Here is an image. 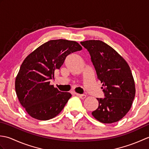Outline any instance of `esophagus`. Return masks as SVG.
I'll use <instances>...</instances> for the list:
<instances>
[{
	"label": "esophagus",
	"mask_w": 149,
	"mask_h": 149,
	"mask_svg": "<svg viewBox=\"0 0 149 149\" xmlns=\"http://www.w3.org/2000/svg\"><path fill=\"white\" fill-rule=\"evenodd\" d=\"M75 95H76L77 96H78L79 97H80L81 99H85V98H86V95H82V94H79V93H75Z\"/></svg>",
	"instance_id": "1"
}]
</instances>
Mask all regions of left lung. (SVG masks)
Masks as SVG:
<instances>
[{
	"label": "left lung",
	"mask_w": 149,
	"mask_h": 149,
	"mask_svg": "<svg viewBox=\"0 0 149 149\" xmlns=\"http://www.w3.org/2000/svg\"><path fill=\"white\" fill-rule=\"evenodd\" d=\"M81 44L90 53L105 96L97 98L99 106L91 114L104 123L118 122L130 110L135 97L131 68L115 49L102 41L87 40Z\"/></svg>",
	"instance_id": "left-lung-1"
}]
</instances>
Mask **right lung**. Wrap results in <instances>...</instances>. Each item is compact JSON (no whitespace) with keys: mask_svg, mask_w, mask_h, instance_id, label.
<instances>
[{"mask_svg":"<svg viewBox=\"0 0 149 149\" xmlns=\"http://www.w3.org/2000/svg\"><path fill=\"white\" fill-rule=\"evenodd\" d=\"M81 50L74 41L50 40L24 59L16 77L15 90L19 102L31 117L48 120L64 108L72 95L59 91L50 84V81L66 56Z\"/></svg>","mask_w":149,"mask_h":149,"instance_id":"obj_1","label":"right lung"}]
</instances>
